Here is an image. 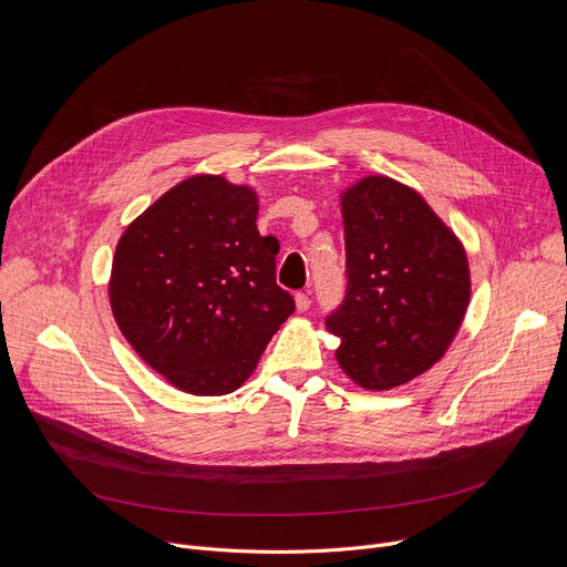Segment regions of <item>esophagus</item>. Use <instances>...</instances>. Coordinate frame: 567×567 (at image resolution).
Here are the masks:
<instances>
[{"mask_svg":"<svg viewBox=\"0 0 567 567\" xmlns=\"http://www.w3.org/2000/svg\"><path fill=\"white\" fill-rule=\"evenodd\" d=\"M309 307H311L309 291H298V293H296V309H298V311H307Z\"/></svg>","mask_w":567,"mask_h":567,"instance_id":"obj_1","label":"esophagus"}]
</instances>
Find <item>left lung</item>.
Listing matches in <instances>:
<instances>
[{
  "mask_svg": "<svg viewBox=\"0 0 567 567\" xmlns=\"http://www.w3.org/2000/svg\"><path fill=\"white\" fill-rule=\"evenodd\" d=\"M343 302L326 318L337 361L368 390H390L442 359L464 318L471 278L460 239L413 188L365 177L341 195Z\"/></svg>",
  "mask_w": 567,
  "mask_h": 567,
  "instance_id": "left-lung-1",
  "label": "left lung"
}]
</instances>
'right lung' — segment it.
<instances>
[{
    "mask_svg": "<svg viewBox=\"0 0 567 567\" xmlns=\"http://www.w3.org/2000/svg\"><path fill=\"white\" fill-rule=\"evenodd\" d=\"M258 197L217 175L161 195L118 239L110 302L134 352L190 394H228L256 370L296 302L276 282Z\"/></svg>",
    "mask_w": 567,
    "mask_h": 567,
    "instance_id": "add662e5",
    "label": "right lung"
}]
</instances>
